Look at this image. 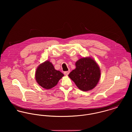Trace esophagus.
Instances as JSON below:
<instances>
[{
	"instance_id": "esophagus-1",
	"label": "esophagus",
	"mask_w": 132,
	"mask_h": 132,
	"mask_svg": "<svg viewBox=\"0 0 132 132\" xmlns=\"http://www.w3.org/2000/svg\"><path fill=\"white\" fill-rule=\"evenodd\" d=\"M70 70H69V71H68L64 72V74L65 75H68L70 73Z\"/></svg>"
}]
</instances>
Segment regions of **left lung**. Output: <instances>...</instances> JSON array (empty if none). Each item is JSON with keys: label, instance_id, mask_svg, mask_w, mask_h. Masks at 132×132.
Returning a JSON list of instances; mask_svg holds the SVG:
<instances>
[{"label": "left lung", "instance_id": "left-lung-1", "mask_svg": "<svg viewBox=\"0 0 132 132\" xmlns=\"http://www.w3.org/2000/svg\"><path fill=\"white\" fill-rule=\"evenodd\" d=\"M75 64V69L69 74V77L80 90L86 92L93 89L100 78L99 66L91 57L80 58Z\"/></svg>", "mask_w": 132, "mask_h": 132}]
</instances>
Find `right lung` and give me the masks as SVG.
<instances>
[{
    "instance_id": "right-lung-1",
    "label": "right lung",
    "mask_w": 132,
    "mask_h": 132,
    "mask_svg": "<svg viewBox=\"0 0 132 132\" xmlns=\"http://www.w3.org/2000/svg\"><path fill=\"white\" fill-rule=\"evenodd\" d=\"M64 76L59 71H57L49 61L40 64L36 72V79L43 88L49 89L56 85L59 80Z\"/></svg>"
}]
</instances>
